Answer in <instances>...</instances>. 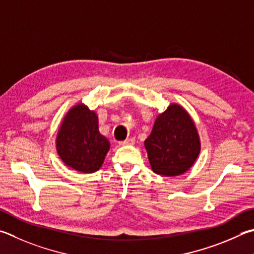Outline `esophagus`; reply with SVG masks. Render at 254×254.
Masks as SVG:
<instances>
[{"mask_svg": "<svg viewBox=\"0 0 254 254\" xmlns=\"http://www.w3.org/2000/svg\"><path fill=\"white\" fill-rule=\"evenodd\" d=\"M134 142H135L134 137H128V139L120 142V145H132L134 144Z\"/></svg>", "mask_w": 254, "mask_h": 254, "instance_id": "esophagus-1", "label": "esophagus"}]
</instances>
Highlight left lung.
Returning a JSON list of instances; mask_svg holds the SVG:
<instances>
[{
	"mask_svg": "<svg viewBox=\"0 0 254 254\" xmlns=\"http://www.w3.org/2000/svg\"><path fill=\"white\" fill-rule=\"evenodd\" d=\"M144 145L152 171L163 177L187 172L201 150L194 122L181 105L175 103L158 115Z\"/></svg>",
	"mask_w": 254,
	"mask_h": 254,
	"instance_id": "1",
	"label": "left lung"
}]
</instances>
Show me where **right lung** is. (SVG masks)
<instances>
[{"mask_svg":"<svg viewBox=\"0 0 254 254\" xmlns=\"http://www.w3.org/2000/svg\"><path fill=\"white\" fill-rule=\"evenodd\" d=\"M110 142L99 132L94 111L79 103L66 113L59 128L57 151L67 167L83 173H93L102 167Z\"/></svg>","mask_w":254,"mask_h":254,"instance_id":"obj_1","label":"right lung"}]
</instances>
